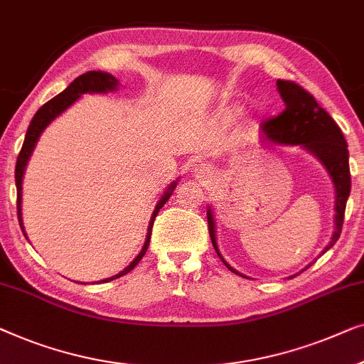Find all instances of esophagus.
<instances>
[{"mask_svg": "<svg viewBox=\"0 0 364 364\" xmlns=\"http://www.w3.org/2000/svg\"><path fill=\"white\" fill-rule=\"evenodd\" d=\"M193 175L198 178V180H213L214 176V171L211 165H208V163H198L196 166L193 168Z\"/></svg>", "mask_w": 364, "mask_h": 364, "instance_id": "1", "label": "esophagus"}]
</instances>
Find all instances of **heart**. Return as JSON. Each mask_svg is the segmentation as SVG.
I'll return each instance as SVG.
<instances>
[{
	"label": "heart",
	"mask_w": 364,
	"mask_h": 364,
	"mask_svg": "<svg viewBox=\"0 0 364 364\" xmlns=\"http://www.w3.org/2000/svg\"><path fill=\"white\" fill-rule=\"evenodd\" d=\"M242 114V109H240L239 105H231L229 109H226L224 112V119H235V117H239Z\"/></svg>",
	"instance_id": "b5f03b06"
}]
</instances>
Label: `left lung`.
Here are the masks:
<instances>
[{
  "instance_id": "obj_1",
  "label": "left lung",
  "mask_w": 364,
  "mask_h": 364,
  "mask_svg": "<svg viewBox=\"0 0 364 364\" xmlns=\"http://www.w3.org/2000/svg\"><path fill=\"white\" fill-rule=\"evenodd\" d=\"M277 90L282 97L285 110L275 119L265 122L262 125L260 143L264 146L270 145H290L300 146L301 150L309 151L321 163L328 173L330 181L335 189V231L323 252L333 247L341 234L343 216H345L346 201L351 191L350 165H348V145L340 127L328 115V112L316 104L314 95L301 89L299 84L290 80H277ZM208 226L211 235L213 245L216 249L219 259L231 272L245 277L231 267L221 255L216 239V221L211 206H208ZM321 252V254H323ZM310 264L305 269H309ZM304 269V270H305ZM296 275V274H295ZM291 275V277H295ZM289 277V279H291Z\"/></svg>"
}]
</instances>
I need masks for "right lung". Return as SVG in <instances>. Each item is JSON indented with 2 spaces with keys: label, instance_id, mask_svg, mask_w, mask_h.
<instances>
[{
  "label": "right lung",
  "instance_id": "1",
  "mask_svg": "<svg viewBox=\"0 0 364 364\" xmlns=\"http://www.w3.org/2000/svg\"><path fill=\"white\" fill-rule=\"evenodd\" d=\"M119 85H120L119 79H115L112 74L102 73V70H89V73L82 74V75H79L77 79H74V82H70V84L68 85V89L60 92L59 95H55L54 99L46 102V104L41 107L38 112H36V115L33 117V120H31V124L28 127L26 136H24L23 148H21V151H19V156H18V161H16V170H14V180H16V189H18V221H19V226H21V231L24 232V235H26V239H28V234H26V231H24L23 208H21V204H23V178H24V171H26L28 161H29L31 155H33L36 143H38L39 136L43 135V132L46 129H48L50 122H54L55 119H58V117L63 114V112H65L70 105L75 104V102H77L84 94H107V92L119 90ZM178 181H180V180L173 181L170 186L166 188V191L161 194V198L158 199L156 206L151 213L150 223H148L145 244H143L140 254H138L136 257L133 259L124 270H122V272H119L117 275H112V277H109V279L100 280V282H97V284L110 282V280L119 279V277H122V275L129 274L130 270L135 267L138 262H140L141 257L146 252L148 245H150L153 221H155L158 211H160V209L165 206V203L168 201V199H170L173 191H175Z\"/></svg>",
  "mask_w": 364,
  "mask_h": 364
}]
</instances>
